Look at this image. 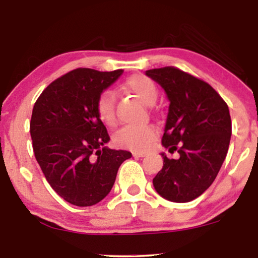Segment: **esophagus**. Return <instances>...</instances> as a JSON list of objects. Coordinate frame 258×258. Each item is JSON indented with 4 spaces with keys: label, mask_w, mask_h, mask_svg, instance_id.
I'll return each instance as SVG.
<instances>
[{
    "label": "esophagus",
    "mask_w": 258,
    "mask_h": 258,
    "mask_svg": "<svg viewBox=\"0 0 258 258\" xmlns=\"http://www.w3.org/2000/svg\"><path fill=\"white\" fill-rule=\"evenodd\" d=\"M146 153H143V151H134L133 153V156L134 157H144L146 156Z\"/></svg>",
    "instance_id": "1"
}]
</instances>
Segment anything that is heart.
<instances>
[{"label": "heart", "instance_id": "heart-1", "mask_svg": "<svg viewBox=\"0 0 258 258\" xmlns=\"http://www.w3.org/2000/svg\"><path fill=\"white\" fill-rule=\"evenodd\" d=\"M124 87L148 105L157 100L158 90L155 82L144 75H135L125 81ZM96 111L104 124L112 126L116 123L115 100L111 91H103L97 98ZM157 130L153 125H126L115 136V143L132 150H146L156 140Z\"/></svg>", "mask_w": 258, "mask_h": 258}]
</instances>
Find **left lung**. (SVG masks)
Masks as SVG:
<instances>
[{"instance_id":"1","label":"left lung","mask_w":258,"mask_h":258,"mask_svg":"<svg viewBox=\"0 0 258 258\" xmlns=\"http://www.w3.org/2000/svg\"><path fill=\"white\" fill-rule=\"evenodd\" d=\"M146 75L170 101L162 144L179 154L177 160L161 154L163 168L153 184L165 200L190 202L213 184L227 156L231 137L228 104L210 84L176 67L150 69Z\"/></svg>"}]
</instances>
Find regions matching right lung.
I'll list each match as a JSON object with an SVG mask.
<instances>
[{
    "instance_id": "obj_1",
    "label": "right lung",
    "mask_w": 258,
    "mask_h": 258,
    "mask_svg": "<svg viewBox=\"0 0 258 258\" xmlns=\"http://www.w3.org/2000/svg\"><path fill=\"white\" fill-rule=\"evenodd\" d=\"M122 73L74 69L49 84L35 102L30 119L35 157L51 188L74 206L103 200L119 165L132 157L129 151L104 147L110 137L96 111L98 96Z\"/></svg>"
}]
</instances>
